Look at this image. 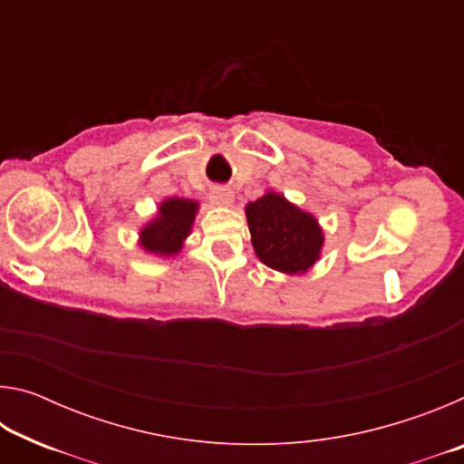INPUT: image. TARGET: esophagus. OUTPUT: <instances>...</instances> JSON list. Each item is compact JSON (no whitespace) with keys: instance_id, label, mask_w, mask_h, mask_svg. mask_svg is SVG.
<instances>
[{"instance_id":"obj_1","label":"esophagus","mask_w":464,"mask_h":464,"mask_svg":"<svg viewBox=\"0 0 464 464\" xmlns=\"http://www.w3.org/2000/svg\"><path fill=\"white\" fill-rule=\"evenodd\" d=\"M210 198H213L217 204H229L233 200V192L231 188L215 186L213 190H210Z\"/></svg>"}]
</instances>
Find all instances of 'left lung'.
Here are the masks:
<instances>
[{
	"instance_id": "1",
	"label": "left lung",
	"mask_w": 464,
	"mask_h": 464,
	"mask_svg": "<svg viewBox=\"0 0 464 464\" xmlns=\"http://www.w3.org/2000/svg\"><path fill=\"white\" fill-rule=\"evenodd\" d=\"M247 227L260 260L286 274L309 270L319 257L324 235L315 218L298 210L280 194L249 202Z\"/></svg>"
}]
</instances>
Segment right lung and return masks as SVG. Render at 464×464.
Listing matches in <instances>:
<instances>
[{
  "instance_id": "1",
  "label": "right lung",
  "mask_w": 464,
  "mask_h": 464,
  "mask_svg": "<svg viewBox=\"0 0 464 464\" xmlns=\"http://www.w3.org/2000/svg\"><path fill=\"white\" fill-rule=\"evenodd\" d=\"M198 204L194 200L169 198L160 207V217L140 231V243L147 251L171 256L182 247V241L194 221Z\"/></svg>"
}]
</instances>
